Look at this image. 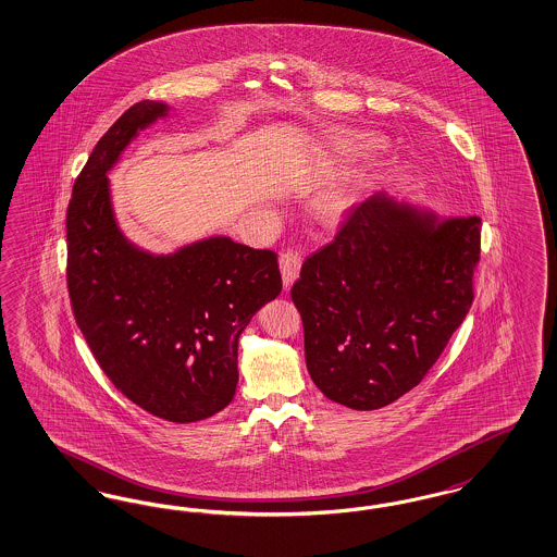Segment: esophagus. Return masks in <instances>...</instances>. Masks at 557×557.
Here are the masks:
<instances>
[{
  "instance_id": "esophagus-1",
  "label": "esophagus",
  "mask_w": 557,
  "mask_h": 557,
  "mask_svg": "<svg viewBox=\"0 0 557 557\" xmlns=\"http://www.w3.org/2000/svg\"><path fill=\"white\" fill-rule=\"evenodd\" d=\"M300 268H302V257H300L298 250L288 248L280 255V269H282V277H284L286 288H289L298 280Z\"/></svg>"
}]
</instances>
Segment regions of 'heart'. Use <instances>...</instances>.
I'll list each match as a JSON object with an SVG mask.
<instances>
[{
    "mask_svg": "<svg viewBox=\"0 0 557 557\" xmlns=\"http://www.w3.org/2000/svg\"><path fill=\"white\" fill-rule=\"evenodd\" d=\"M344 202H346V195H344L342 190H332V193H327V195L321 199V202H319V211H321L323 215L332 218V215H337V213L342 211Z\"/></svg>",
    "mask_w": 557,
    "mask_h": 557,
    "instance_id": "1",
    "label": "heart"
}]
</instances>
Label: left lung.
Listing matches in <instances>:
<instances>
[{
	"instance_id": "1",
	"label": "left lung",
	"mask_w": 557,
	"mask_h": 557,
	"mask_svg": "<svg viewBox=\"0 0 557 557\" xmlns=\"http://www.w3.org/2000/svg\"><path fill=\"white\" fill-rule=\"evenodd\" d=\"M481 218H449L383 193L360 200L292 286L314 385L352 410L417 387L465 321Z\"/></svg>"
}]
</instances>
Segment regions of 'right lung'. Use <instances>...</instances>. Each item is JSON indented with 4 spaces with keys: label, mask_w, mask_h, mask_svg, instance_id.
I'll return each mask as SVG.
<instances>
[{
    "label": "right lung",
    "mask_w": 557,
    "mask_h": 557,
    "mask_svg": "<svg viewBox=\"0 0 557 557\" xmlns=\"http://www.w3.org/2000/svg\"><path fill=\"white\" fill-rule=\"evenodd\" d=\"M168 113L134 103L95 145L67 205V294L113 385L157 419L195 423L236 394L238 337L282 292L277 255L215 236L156 257L113 220L108 172L138 131Z\"/></svg>",
    "instance_id": "add662e5"
}]
</instances>
